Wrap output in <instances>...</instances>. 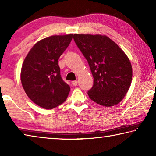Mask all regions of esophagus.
Here are the masks:
<instances>
[{
  "mask_svg": "<svg viewBox=\"0 0 156 156\" xmlns=\"http://www.w3.org/2000/svg\"><path fill=\"white\" fill-rule=\"evenodd\" d=\"M72 83L73 86H77L78 84V81L77 80H74V81H72Z\"/></svg>",
  "mask_w": 156,
  "mask_h": 156,
  "instance_id": "34e87169",
  "label": "esophagus"
}]
</instances>
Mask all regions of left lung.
Segmentation results:
<instances>
[{
    "instance_id": "obj_1",
    "label": "left lung",
    "mask_w": 156,
    "mask_h": 156,
    "mask_svg": "<svg viewBox=\"0 0 156 156\" xmlns=\"http://www.w3.org/2000/svg\"><path fill=\"white\" fill-rule=\"evenodd\" d=\"M73 40L93 75L87 93L91 100L105 107L119 103L132 80L131 64L125 52L106 36L74 34Z\"/></svg>"
}]
</instances>
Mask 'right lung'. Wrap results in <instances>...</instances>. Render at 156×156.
Here are the masks:
<instances>
[{
    "mask_svg": "<svg viewBox=\"0 0 156 156\" xmlns=\"http://www.w3.org/2000/svg\"><path fill=\"white\" fill-rule=\"evenodd\" d=\"M73 34L52 36L34 44L21 69L20 80L34 103L51 109L64 102L70 87L60 76L58 59L72 40Z\"/></svg>",
    "mask_w": 156,
    "mask_h": 156,
    "instance_id": "obj_1",
    "label": "right lung"
}]
</instances>
